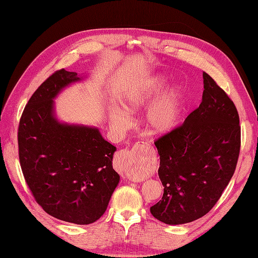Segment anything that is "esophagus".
Masks as SVG:
<instances>
[{
    "instance_id": "1",
    "label": "esophagus",
    "mask_w": 258,
    "mask_h": 258,
    "mask_svg": "<svg viewBox=\"0 0 258 258\" xmlns=\"http://www.w3.org/2000/svg\"><path fill=\"white\" fill-rule=\"evenodd\" d=\"M119 157H122V155H120V156H119Z\"/></svg>"
}]
</instances>
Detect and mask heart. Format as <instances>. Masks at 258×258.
I'll use <instances>...</instances> for the list:
<instances>
[{
  "label": "heart",
  "instance_id": "1",
  "mask_svg": "<svg viewBox=\"0 0 258 258\" xmlns=\"http://www.w3.org/2000/svg\"><path fill=\"white\" fill-rule=\"evenodd\" d=\"M162 88V82L151 80L131 88L123 99V108L128 113L150 106ZM182 111V96L179 91L172 90L161 97L150 110L146 117L147 126L153 134L163 135L172 130L178 121ZM110 122L116 130L126 129L129 123V117L121 111H114L110 115Z\"/></svg>",
  "mask_w": 258,
  "mask_h": 258
}]
</instances>
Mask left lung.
Masks as SVG:
<instances>
[{"mask_svg": "<svg viewBox=\"0 0 258 258\" xmlns=\"http://www.w3.org/2000/svg\"><path fill=\"white\" fill-rule=\"evenodd\" d=\"M199 107L154 142L160 156L161 200L152 215L168 225L190 223L210 212L235 173L241 146L232 100L204 72Z\"/></svg>", "mask_w": 258, "mask_h": 258, "instance_id": "8db88e82", "label": "left lung"}]
</instances>
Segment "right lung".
Returning a JSON list of instances; mask_svg holds the SVG:
<instances>
[{
    "label": "right lung",
    "mask_w": 258,
    "mask_h": 258,
    "mask_svg": "<svg viewBox=\"0 0 258 258\" xmlns=\"http://www.w3.org/2000/svg\"><path fill=\"white\" fill-rule=\"evenodd\" d=\"M79 80L61 69L35 90L20 117L18 154L26 183L45 212L88 225L104 214L119 175L112 166L116 147L98 129L53 118L52 99Z\"/></svg>",
    "instance_id": "obj_1"
}]
</instances>
